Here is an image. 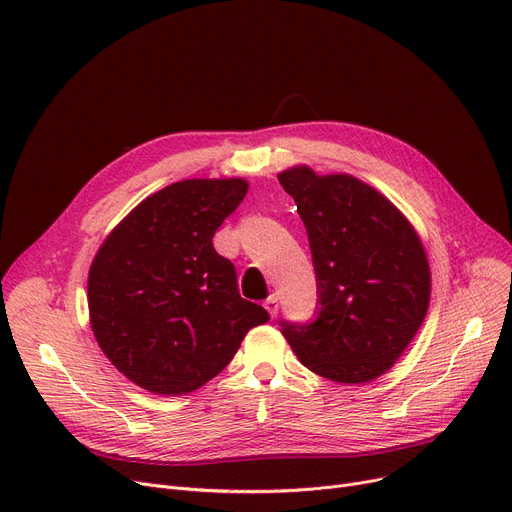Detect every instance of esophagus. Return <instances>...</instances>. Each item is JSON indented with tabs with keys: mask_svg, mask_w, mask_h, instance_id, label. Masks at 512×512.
I'll return each mask as SVG.
<instances>
[{
	"mask_svg": "<svg viewBox=\"0 0 512 512\" xmlns=\"http://www.w3.org/2000/svg\"><path fill=\"white\" fill-rule=\"evenodd\" d=\"M265 309L270 311L272 317L278 315V309H280V305H278V294H270V297L265 299Z\"/></svg>",
	"mask_w": 512,
	"mask_h": 512,
	"instance_id": "1",
	"label": "esophagus"
}]
</instances>
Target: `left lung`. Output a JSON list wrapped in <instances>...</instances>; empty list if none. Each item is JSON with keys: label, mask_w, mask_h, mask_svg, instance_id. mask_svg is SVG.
<instances>
[{"label": "left lung", "mask_w": 512, "mask_h": 512, "mask_svg": "<svg viewBox=\"0 0 512 512\" xmlns=\"http://www.w3.org/2000/svg\"><path fill=\"white\" fill-rule=\"evenodd\" d=\"M309 234L319 317L280 332L321 378L357 386L384 375L419 332L432 297L423 242L378 188L305 164L278 174Z\"/></svg>", "instance_id": "8db88e82"}]
</instances>
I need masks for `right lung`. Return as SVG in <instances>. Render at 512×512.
Returning a JSON list of instances; mask_svg holds the SVG:
<instances>
[{"mask_svg": "<svg viewBox=\"0 0 512 512\" xmlns=\"http://www.w3.org/2000/svg\"><path fill=\"white\" fill-rule=\"evenodd\" d=\"M249 191L245 178H188L143 199L95 253L87 301L93 336L139 388L199 390L267 311L240 297L213 234Z\"/></svg>", "mask_w": 512, "mask_h": 512, "instance_id": "obj_1", "label": "right lung"}]
</instances>
